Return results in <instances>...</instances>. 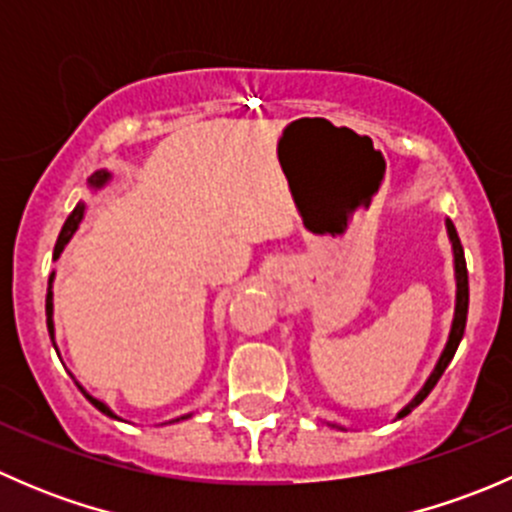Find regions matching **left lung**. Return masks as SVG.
Here are the masks:
<instances>
[{"label":"left lung","instance_id":"obj_1","mask_svg":"<svg viewBox=\"0 0 512 512\" xmlns=\"http://www.w3.org/2000/svg\"><path fill=\"white\" fill-rule=\"evenodd\" d=\"M446 232H448V240H451V250H453V275H456V309H453V322H451V332H448V342L443 347L441 356H438L436 366H433L431 376L426 379V384L421 386V391L404 406V409L396 414V418H404L409 416L411 411L431 394L433 386L438 384L441 374L446 371V366L451 364L453 354H456L458 344H461L463 332H466V317H468V270H466V257H463V245L458 240V232L453 227L451 220H446Z\"/></svg>","mask_w":512,"mask_h":512}]
</instances>
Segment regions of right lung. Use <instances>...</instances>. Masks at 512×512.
Instances as JSON below:
<instances>
[{"label":"right lung","mask_w":512,"mask_h":512,"mask_svg":"<svg viewBox=\"0 0 512 512\" xmlns=\"http://www.w3.org/2000/svg\"><path fill=\"white\" fill-rule=\"evenodd\" d=\"M111 178H113V175L108 173V170H103V168L96 170V173L89 178V188L96 193V190H101L103 185H108V180H111ZM84 215H86V203H84V200H79V203H76V208H74V213H71L69 218H66L64 227H61L59 240H56V247H54V260H59V255H61V252H64V247L69 245V240H71V237H74V232L79 230V223H81V220H84ZM54 275H56V272H51V275H49V289H46V329H49L51 344H54V349H56V342H54V292H51V287H54ZM56 354H59V349H56ZM76 386H79L81 394H84L86 399H89L91 404H94L96 409L101 411V414H106V416H111V418H118L111 411V406L103 404V401L96 399V396H91L89 391H86L84 386L79 384V381H76ZM180 418H190V414H185V416H180ZM180 418H175V421H180Z\"/></svg>","instance_id":"1"}]
</instances>
